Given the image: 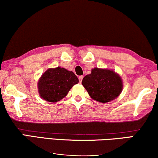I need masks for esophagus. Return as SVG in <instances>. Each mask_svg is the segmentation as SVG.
Wrapping results in <instances>:
<instances>
[{
	"instance_id": "34e87169",
	"label": "esophagus",
	"mask_w": 158,
	"mask_h": 158,
	"mask_svg": "<svg viewBox=\"0 0 158 158\" xmlns=\"http://www.w3.org/2000/svg\"><path fill=\"white\" fill-rule=\"evenodd\" d=\"M83 75H81V76H79V77H78V79H79L80 83H81L82 81H83Z\"/></svg>"
}]
</instances>
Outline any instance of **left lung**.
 <instances>
[{
  "instance_id": "1",
  "label": "left lung",
  "mask_w": 158,
  "mask_h": 158,
  "mask_svg": "<svg viewBox=\"0 0 158 158\" xmlns=\"http://www.w3.org/2000/svg\"><path fill=\"white\" fill-rule=\"evenodd\" d=\"M90 98L101 103H107L119 96L123 89L122 77L115 71L95 68L82 81Z\"/></svg>"
}]
</instances>
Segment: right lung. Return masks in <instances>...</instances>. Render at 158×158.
Masks as SVG:
<instances>
[{
  "mask_svg": "<svg viewBox=\"0 0 158 158\" xmlns=\"http://www.w3.org/2000/svg\"><path fill=\"white\" fill-rule=\"evenodd\" d=\"M78 82V78L72 71L60 67L49 68L39 79L38 92L43 100L56 103L64 98Z\"/></svg>",
  "mask_w": 158,
  "mask_h": 158,
  "instance_id": "add662e5",
  "label": "right lung"
}]
</instances>
